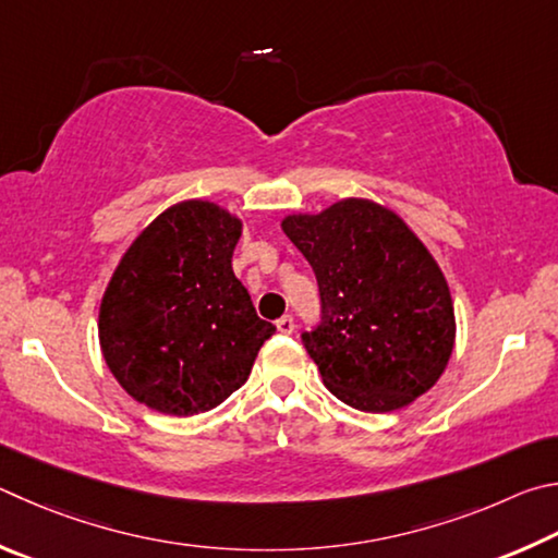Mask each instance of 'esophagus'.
Returning a JSON list of instances; mask_svg holds the SVG:
<instances>
[{
  "label": "esophagus",
  "instance_id": "esophagus-1",
  "mask_svg": "<svg viewBox=\"0 0 558 558\" xmlns=\"http://www.w3.org/2000/svg\"><path fill=\"white\" fill-rule=\"evenodd\" d=\"M277 328H279V333H284V336L294 333V318H291V316H281V318L277 320Z\"/></svg>",
  "mask_w": 558,
  "mask_h": 558
}]
</instances>
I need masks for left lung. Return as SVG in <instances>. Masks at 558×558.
Wrapping results in <instances>:
<instances>
[{"mask_svg": "<svg viewBox=\"0 0 558 558\" xmlns=\"http://www.w3.org/2000/svg\"><path fill=\"white\" fill-rule=\"evenodd\" d=\"M281 230L314 267L320 324L301 336L324 385L369 414L428 392L453 353L446 277L424 242L385 205L345 198Z\"/></svg>", "mask_w": 558, "mask_h": 558, "instance_id": "obj_1", "label": "left lung"}]
</instances>
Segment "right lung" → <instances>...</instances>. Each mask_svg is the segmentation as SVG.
I'll use <instances>...</instances> for the list:
<instances>
[{
    "label": "right lung",
    "mask_w": 558,
    "mask_h": 558,
    "mask_svg": "<svg viewBox=\"0 0 558 558\" xmlns=\"http://www.w3.org/2000/svg\"><path fill=\"white\" fill-rule=\"evenodd\" d=\"M242 220L183 201L140 232L100 304V348L117 383L154 412L193 416L247 383L277 326L232 271Z\"/></svg>",
    "instance_id": "1"
}]
</instances>
